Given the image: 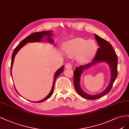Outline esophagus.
<instances>
[{"instance_id":"1","label":"esophagus","mask_w":129,"mask_h":129,"mask_svg":"<svg viewBox=\"0 0 129 129\" xmlns=\"http://www.w3.org/2000/svg\"><path fill=\"white\" fill-rule=\"evenodd\" d=\"M72 67V65L70 63H67L65 65V68L67 69H71Z\"/></svg>"}]
</instances>
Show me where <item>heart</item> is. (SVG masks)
Returning a JSON list of instances; mask_svg holds the SVG:
<instances>
[{"label": "heart", "mask_w": 129, "mask_h": 129, "mask_svg": "<svg viewBox=\"0 0 129 129\" xmlns=\"http://www.w3.org/2000/svg\"><path fill=\"white\" fill-rule=\"evenodd\" d=\"M65 52L71 58L77 57L80 62L90 60L97 50V45L94 40H86L77 38L70 40L64 47Z\"/></svg>", "instance_id": "heart-1"}]
</instances>
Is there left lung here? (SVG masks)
<instances>
[{
  "label": "left lung",
  "mask_w": 129,
  "mask_h": 129,
  "mask_svg": "<svg viewBox=\"0 0 129 129\" xmlns=\"http://www.w3.org/2000/svg\"><path fill=\"white\" fill-rule=\"evenodd\" d=\"M94 36L99 45L96 55L90 63L79 66V67H76L74 71V80H73L74 86L77 92L82 97L90 100H94L101 98L105 94L109 93L111 90L113 84L117 76L118 58L112 45L108 42L103 38L99 37L97 35L95 34ZM99 62H106L109 64L111 70V79L108 87L102 93L94 95H89L85 93L81 89L80 86V77L84 70Z\"/></svg>",
  "instance_id": "8db88e82"
}]
</instances>
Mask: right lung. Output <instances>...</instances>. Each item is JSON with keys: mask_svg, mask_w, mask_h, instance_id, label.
I'll use <instances>...</instances> for the list:
<instances>
[{"mask_svg": "<svg viewBox=\"0 0 129 129\" xmlns=\"http://www.w3.org/2000/svg\"><path fill=\"white\" fill-rule=\"evenodd\" d=\"M52 31L35 32V33H33V34H32L30 36H28V37H27L25 38L23 40H22V41L19 43V45H18L16 47L15 49L14 50V51H13V52L12 55L11 64V76H12L11 70H12V66H13V61H14V58H15L16 54L17 53L18 51H19V50L21 48H22V47H23L26 44H27L28 43L40 42L42 41V39L44 38V37H45V36L47 37V38H46L47 41L50 42L51 43H53V40L52 38H51V37H52ZM64 67V66H62V67L61 68H60L59 69H58V70L56 72V73H55L53 85H52V89H51V90L50 91V92L49 93V94L47 95L45 98H44L43 99H42V100L38 101V102H34V103H41V102H43L44 101L47 100V99H49L51 96V95H52V94H53V89H54V87L55 82H56V80L57 77L61 74L62 71H63ZM16 92L18 93V92L17 91H16ZM18 94H19V93H18Z\"/></svg>", "mask_w": 129, "mask_h": 129, "instance_id": "1", "label": "right lung"}]
</instances>
